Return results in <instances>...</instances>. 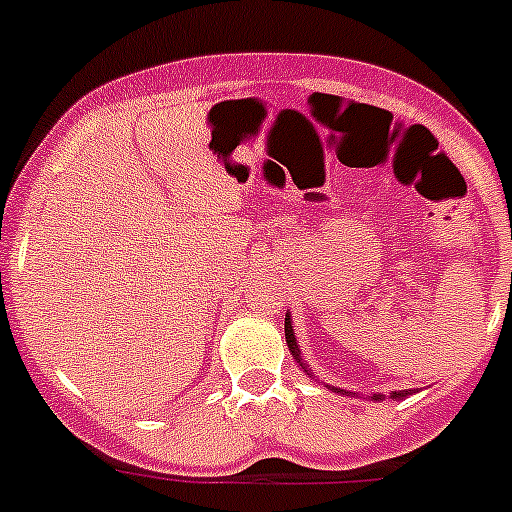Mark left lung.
<instances>
[{"label": "left lung", "instance_id": "obj_1", "mask_svg": "<svg viewBox=\"0 0 512 512\" xmlns=\"http://www.w3.org/2000/svg\"><path fill=\"white\" fill-rule=\"evenodd\" d=\"M285 341H288V348H290V353H293V358H295V361H298V366H300V369H303L305 374H308V376H313V371H310L308 366H305L303 356H300L298 338H295V328H293V318H290V313H285ZM313 379H315V376H313ZM328 389H331V391H336V394L356 396V394H353V391H346V389H336V386H328ZM409 394H412V389H404V391H391V394H389V399H407ZM369 399H371V401H381V399H386V394H371Z\"/></svg>", "mask_w": 512, "mask_h": 512}]
</instances>
